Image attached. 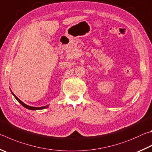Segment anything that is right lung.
<instances>
[{
    "label": "right lung",
    "instance_id": "right-lung-1",
    "mask_svg": "<svg viewBox=\"0 0 152 152\" xmlns=\"http://www.w3.org/2000/svg\"><path fill=\"white\" fill-rule=\"evenodd\" d=\"M11 92H12V95L14 96V97H15L16 99V100H17L18 102L22 105V106L25 107V108H26V109H28V110H39L45 109V108H46V107H48V106H49V105H46V106H42V107H32V106H28V105L24 104L23 102H22L20 100V99H18L17 97H16V96L15 94H14L12 91H11Z\"/></svg>",
    "mask_w": 152,
    "mask_h": 152
}]
</instances>
